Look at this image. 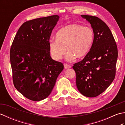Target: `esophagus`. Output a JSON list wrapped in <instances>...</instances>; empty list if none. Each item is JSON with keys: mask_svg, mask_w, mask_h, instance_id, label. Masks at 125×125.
I'll use <instances>...</instances> for the list:
<instances>
[{"mask_svg": "<svg viewBox=\"0 0 125 125\" xmlns=\"http://www.w3.org/2000/svg\"><path fill=\"white\" fill-rule=\"evenodd\" d=\"M64 68L65 69H69V68H71V66L70 65H69L68 64H66V63H64Z\"/></svg>", "mask_w": 125, "mask_h": 125, "instance_id": "1", "label": "esophagus"}]
</instances>
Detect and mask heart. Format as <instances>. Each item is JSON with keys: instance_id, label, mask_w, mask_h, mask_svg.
I'll return each mask as SVG.
<instances>
[{"instance_id": "1", "label": "heart", "mask_w": 125, "mask_h": 125, "mask_svg": "<svg viewBox=\"0 0 125 125\" xmlns=\"http://www.w3.org/2000/svg\"><path fill=\"white\" fill-rule=\"evenodd\" d=\"M94 40L92 28L79 24L68 25L61 28L56 34V40L50 41L49 52L53 59L59 60L67 49V59H81L88 54Z\"/></svg>"}]
</instances>
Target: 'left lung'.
I'll return each mask as SVG.
<instances>
[{"label": "left lung", "mask_w": 125, "mask_h": 125, "mask_svg": "<svg viewBox=\"0 0 125 125\" xmlns=\"http://www.w3.org/2000/svg\"><path fill=\"white\" fill-rule=\"evenodd\" d=\"M91 25L94 40L83 60L73 67L76 86L84 96L95 97L110 85L115 76L118 48L109 27L97 17L82 15Z\"/></svg>", "instance_id": "8db88e82"}]
</instances>
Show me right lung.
<instances>
[{
  "label": "right lung",
  "mask_w": 125,
  "mask_h": 125,
  "mask_svg": "<svg viewBox=\"0 0 125 125\" xmlns=\"http://www.w3.org/2000/svg\"><path fill=\"white\" fill-rule=\"evenodd\" d=\"M54 15L27 21L19 29L10 49L13 84L27 99L40 101L52 92L64 65L53 60L49 39L59 19Z\"/></svg>",
  "instance_id": "add662e5"
}]
</instances>
